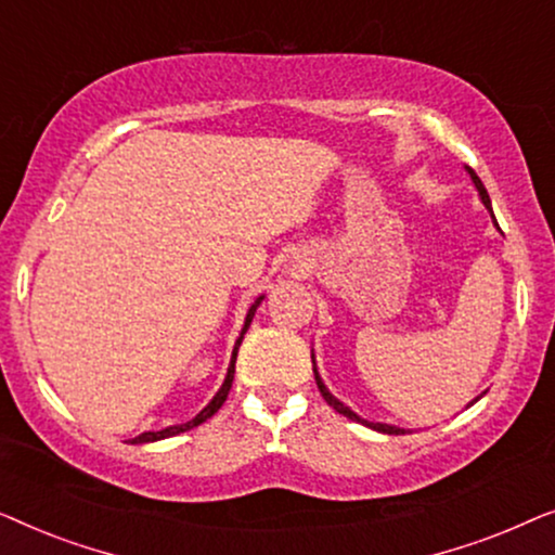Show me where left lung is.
Returning a JSON list of instances; mask_svg holds the SVG:
<instances>
[{"instance_id":"obj_1","label":"left lung","mask_w":555,"mask_h":555,"mask_svg":"<svg viewBox=\"0 0 555 555\" xmlns=\"http://www.w3.org/2000/svg\"><path fill=\"white\" fill-rule=\"evenodd\" d=\"M465 169H467V173H469V179H473V184H475V189H477V194H480V199H482V204H485V207H488V211H490V215H492V204H490L488 189H485V184H482V181H480V177H477V173H475L473 169H469V166H465ZM313 374H315V384H318V389H321V393H323V399H325V401H328V406H333V409H336V412H338V414H344V416H348V420H353V422H361V424H366V427H371V429H376V431H384V435H404V431H406V429H401V427H393V424H382V422H366V420H361V416H359V414H356V412H351V409H348V406L344 404V401H338L336 397H333V393H331L328 389H325L323 378H321V376H318L315 361H313ZM480 397H482V393H480ZM480 397H477V399H480ZM477 399H475V401H477ZM475 401H469V404H467V406H473V404H475Z\"/></svg>"}]
</instances>
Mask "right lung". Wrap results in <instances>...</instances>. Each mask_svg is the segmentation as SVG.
<instances>
[{"mask_svg": "<svg viewBox=\"0 0 555 555\" xmlns=\"http://www.w3.org/2000/svg\"><path fill=\"white\" fill-rule=\"evenodd\" d=\"M262 298L264 295H260V298H257L253 306H249V310H247V318H245V325H242V333H240V338H237V344H234V351H232V361H230V369H227V376H224V384L219 386V391L215 393V399L209 401L207 406L202 409L199 414L194 416V420H189L186 424H177V427H166V429H162V431H143V435H139V437H133L131 442L133 444H143V442H158V439H166V437H173V435H181V431H189V429H194V427H199L202 422H207L209 416H215L217 412H219V406L224 404L227 401V393H230V389H232V382H234V361H237V351H240V344H242V338H245V333H247V328H249V323H253V318H255V310H257V306H260L262 302Z\"/></svg>", "mask_w": 555, "mask_h": 555, "instance_id": "obj_1", "label": "right lung"}]
</instances>
